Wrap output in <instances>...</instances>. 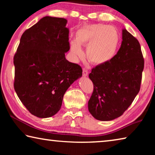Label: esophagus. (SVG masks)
I'll return each mask as SVG.
<instances>
[{
	"mask_svg": "<svg viewBox=\"0 0 155 155\" xmlns=\"http://www.w3.org/2000/svg\"><path fill=\"white\" fill-rule=\"evenodd\" d=\"M83 77H87L88 71L86 68H83Z\"/></svg>",
	"mask_w": 155,
	"mask_h": 155,
	"instance_id": "esophagus-1",
	"label": "esophagus"
}]
</instances>
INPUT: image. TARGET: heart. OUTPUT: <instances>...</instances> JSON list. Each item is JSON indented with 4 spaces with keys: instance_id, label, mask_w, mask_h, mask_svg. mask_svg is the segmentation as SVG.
<instances>
[{
    "instance_id": "1",
    "label": "heart",
    "mask_w": 155,
    "mask_h": 155,
    "mask_svg": "<svg viewBox=\"0 0 155 155\" xmlns=\"http://www.w3.org/2000/svg\"><path fill=\"white\" fill-rule=\"evenodd\" d=\"M120 35L114 26L90 24L81 27L76 33L75 40L70 41V52L75 59L82 58L81 46L86 47V57L91 64L103 65L109 62L116 54Z\"/></svg>"
}]
</instances>
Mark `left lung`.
Listing matches in <instances>:
<instances>
[{"instance_id": "left-lung-1", "label": "left lung", "mask_w": 155, "mask_h": 155, "mask_svg": "<svg viewBox=\"0 0 155 155\" xmlns=\"http://www.w3.org/2000/svg\"><path fill=\"white\" fill-rule=\"evenodd\" d=\"M144 61L138 40L122 29L121 46L111 61L93 68L94 91L88 101L92 116L110 121L123 114L140 90Z\"/></svg>"}]
</instances>
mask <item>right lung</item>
Segmentation results:
<instances>
[{"instance_id": "1", "label": "right lung", "mask_w": 155, "mask_h": 155, "mask_svg": "<svg viewBox=\"0 0 155 155\" xmlns=\"http://www.w3.org/2000/svg\"><path fill=\"white\" fill-rule=\"evenodd\" d=\"M65 18L45 16L26 30L14 58V89L31 114L53 116L64 95L82 77V68L65 59L70 50Z\"/></svg>"}]
</instances>
